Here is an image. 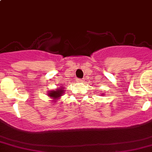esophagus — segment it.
<instances>
[{
  "label": "esophagus",
  "mask_w": 152,
  "mask_h": 152,
  "mask_svg": "<svg viewBox=\"0 0 152 152\" xmlns=\"http://www.w3.org/2000/svg\"><path fill=\"white\" fill-rule=\"evenodd\" d=\"M77 81H78V82H83V80H82V79H77Z\"/></svg>",
  "instance_id": "1"
}]
</instances>
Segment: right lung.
<instances>
[{
	"instance_id": "add662e5",
	"label": "right lung",
	"mask_w": 152,
	"mask_h": 152,
	"mask_svg": "<svg viewBox=\"0 0 152 152\" xmlns=\"http://www.w3.org/2000/svg\"><path fill=\"white\" fill-rule=\"evenodd\" d=\"M64 91L65 90H63V89H62V88H59V89H57V90L50 91L48 93V96L56 99L57 98H59V97L61 96V95H63V93L64 92Z\"/></svg>"
}]
</instances>
